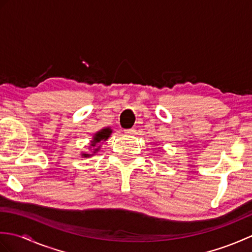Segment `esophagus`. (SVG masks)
Instances as JSON below:
<instances>
[{
    "label": "esophagus",
    "instance_id": "obj_1",
    "mask_svg": "<svg viewBox=\"0 0 252 252\" xmlns=\"http://www.w3.org/2000/svg\"><path fill=\"white\" fill-rule=\"evenodd\" d=\"M134 132H135L134 129H129V130H126L125 131L126 134H134Z\"/></svg>",
    "mask_w": 252,
    "mask_h": 252
}]
</instances>
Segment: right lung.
<instances>
[{"label":"right lung","instance_id":"right-lung-1","mask_svg":"<svg viewBox=\"0 0 252 252\" xmlns=\"http://www.w3.org/2000/svg\"><path fill=\"white\" fill-rule=\"evenodd\" d=\"M110 133H111V130L109 129V127H106V129H103L101 131H99V132L96 133L95 136H94V138H93V141H92V144H91V146L95 147L96 144L99 143L100 141H106L107 138L109 137ZM98 149H99V147H98V148H96V149H94V153H95V152H97ZM83 156H84V157H89L90 155H89V154H83Z\"/></svg>","mask_w":252,"mask_h":252}]
</instances>
